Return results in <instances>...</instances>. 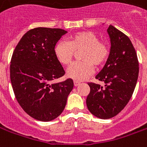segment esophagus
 Returning <instances> with one entry per match:
<instances>
[{
  "label": "esophagus",
  "mask_w": 147,
  "mask_h": 147,
  "mask_svg": "<svg viewBox=\"0 0 147 147\" xmlns=\"http://www.w3.org/2000/svg\"><path fill=\"white\" fill-rule=\"evenodd\" d=\"M80 83V81H77V80H74V85H75L76 86H78V85H79Z\"/></svg>",
  "instance_id": "obj_1"
}]
</instances>
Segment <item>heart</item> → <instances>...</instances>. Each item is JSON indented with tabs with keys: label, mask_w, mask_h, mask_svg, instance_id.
<instances>
[{
	"label": "heart",
	"mask_w": 147,
	"mask_h": 147,
	"mask_svg": "<svg viewBox=\"0 0 147 147\" xmlns=\"http://www.w3.org/2000/svg\"><path fill=\"white\" fill-rule=\"evenodd\" d=\"M82 61L71 64L67 70V76L75 80H83L94 71V64L98 67L108 60L110 48L106 42L100 41L95 34L90 31H80L71 34L68 42L61 40L55 45L54 55L63 65H68L75 51L82 50Z\"/></svg>",
	"instance_id": "1"
}]
</instances>
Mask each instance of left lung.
Listing matches in <instances>:
<instances>
[{
    "label": "left lung",
    "mask_w": 147,
    "mask_h": 147,
    "mask_svg": "<svg viewBox=\"0 0 147 147\" xmlns=\"http://www.w3.org/2000/svg\"><path fill=\"white\" fill-rule=\"evenodd\" d=\"M110 54L96 79L105 86L88 83L90 91L86 98L89 111L101 119H109L123 110L134 92L139 76V61L129 38L110 25Z\"/></svg>",
    "instance_id": "obj_1"
}]
</instances>
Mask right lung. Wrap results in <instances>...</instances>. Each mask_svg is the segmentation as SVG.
Instances as JSON below:
<instances>
[{"label": "right lung", "instance_id": "right-lung-1", "mask_svg": "<svg viewBox=\"0 0 147 147\" xmlns=\"http://www.w3.org/2000/svg\"><path fill=\"white\" fill-rule=\"evenodd\" d=\"M67 31L36 27L28 30L16 46L11 59L10 80L16 98L29 116L50 121L60 116L73 89V80L52 83L65 71L54 55V47Z\"/></svg>", "mask_w": 147, "mask_h": 147}]
</instances>
